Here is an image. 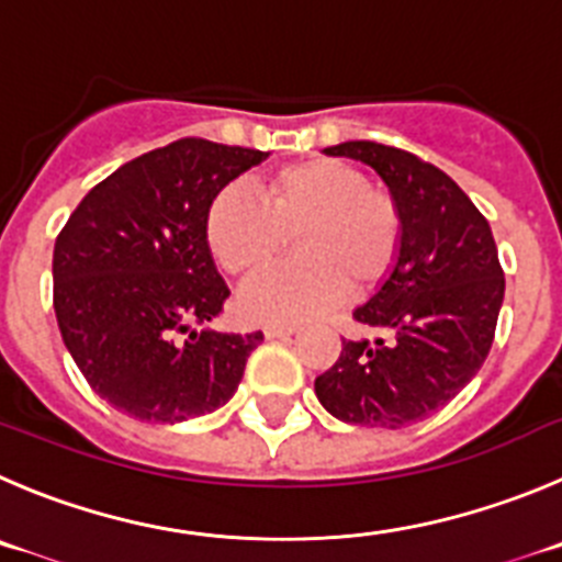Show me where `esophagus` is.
Listing matches in <instances>:
<instances>
[{
  "mask_svg": "<svg viewBox=\"0 0 562 562\" xmlns=\"http://www.w3.org/2000/svg\"><path fill=\"white\" fill-rule=\"evenodd\" d=\"M263 335L269 340L274 338H291V335H296V327H285V324H269V327L263 329Z\"/></svg>",
  "mask_w": 562,
  "mask_h": 562,
  "instance_id": "34e87169",
  "label": "esophagus"
}]
</instances>
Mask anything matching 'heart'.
Returning a JSON list of instances; mask_svg holds the SVG:
<instances>
[{
  "label": "heart",
  "instance_id": "b5f03b06",
  "mask_svg": "<svg viewBox=\"0 0 562 562\" xmlns=\"http://www.w3.org/2000/svg\"><path fill=\"white\" fill-rule=\"evenodd\" d=\"M402 210L374 191L360 169L335 157H311L274 171L266 202L244 186L210 199L204 235L227 274L249 277L296 238L299 263L280 266L240 291L238 311L255 324H302L352 293H369L400 260Z\"/></svg>",
  "mask_w": 562,
  "mask_h": 562
}]
</instances>
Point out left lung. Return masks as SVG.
<instances>
[{
  "label": "left lung",
  "mask_w": 562,
  "mask_h": 562,
  "mask_svg": "<svg viewBox=\"0 0 562 562\" xmlns=\"http://www.w3.org/2000/svg\"><path fill=\"white\" fill-rule=\"evenodd\" d=\"M327 155L366 162L402 210L400 260L355 322L374 340H344L316 376L324 411L358 427L424 422L463 391L494 344L505 299L494 233L458 182L396 146L346 140Z\"/></svg>",
  "instance_id": "8db88e82"
}]
</instances>
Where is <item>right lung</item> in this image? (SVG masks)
<instances>
[{
    "instance_id": "obj_1",
    "label": "right lung",
    "mask_w": 562,
    "mask_h": 562,
    "mask_svg": "<svg viewBox=\"0 0 562 562\" xmlns=\"http://www.w3.org/2000/svg\"><path fill=\"white\" fill-rule=\"evenodd\" d=\"M269 151L180 138L93 186L55 240V316L115 411L180 424L227 405L263 333L193 329L229 296L204 235L210 199Z\"/></svg>"
}]
</instances>
